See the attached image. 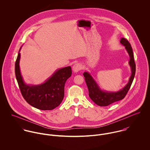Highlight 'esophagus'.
Here are the masks:
<instances>
[{
    "instance_id": "esophagus-1",
    "label": "esophagus",
    "mask_w": 150,
    "mask_h": 150,
    "mask_svg": "<svg viewBox=\"0 0 150 150\" xmlns=\"http://www.w3.org/2000/svg\"><path fill=\"white\" fill-rule=\"evenodd\" d=\"M81 69H82L81 65L79 63L75 64L73 66V70L74 71V72H76V73L80 71Z\"/></svg>"
}]
</instances>
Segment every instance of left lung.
<instances>
[{"instance_id":"8db88e82","label":"left lung","mask_w":150,"mask_h":150,"mask_svg":"<svg viewBox=\"0 0 150 150\" xmlns=\"http://www.w3.org/2000/svg\"><path fill=\"white\" fill-rule=\"evenodd\" d=\"M120 43L125 47V49L130 57L129 64L132 71L129 82L124 88L117 92L102 91L89 73L86 71L83 73L89 91V96L95 103L99 106H107L112 103L123 99L127 95L134 79L136 73V64L134 61L132 48L128 40L125 38H121Z\"/></svg>"}]
</instances>
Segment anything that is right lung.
Returning a JSON list of instances; mask_svg holds the SVG:
<instances>
[{"label": "right lung", "instance_id": "obj_1", "mask_svg": "<svg viewBox=\"0 0 150 150\" xmlns=\"http://www.w3.org/2000/svg\"><path fill=\"white\" fill-rule=\"evenodd\" d=\"M20 50L21 48L19 51ZM20 56L18 52L15 64V73L23 98L30 105L39 110H51L58 107L64 98V84L71 75V67L58 69L43 84L29 86L24 83L21 74Z\"/></svg>", "mask_w": 150, "mask_h": 150}]
</instances>
